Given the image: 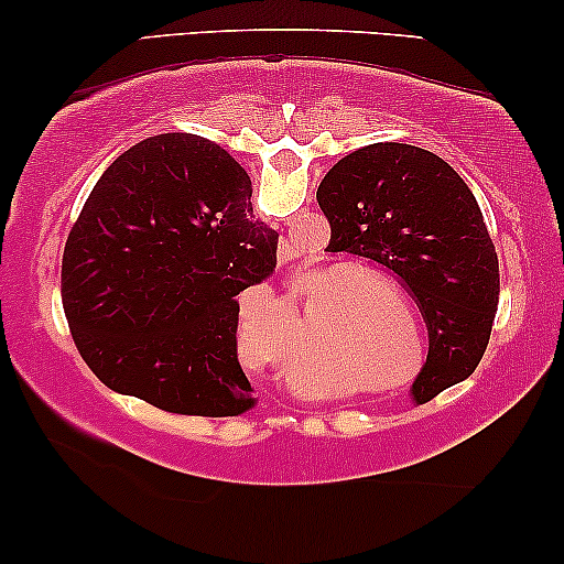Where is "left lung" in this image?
Returning a JSON list of instances; mask_svg holds the SVG:
<instances>
[{"label": "left lung", "instance_id": "8db88e82", "mask_svg": "<svg viewBox=\"0 0 564 564\" xmlns=\"http://www.w3.org/2000/svg\"><path fill=\"white\" fill-rule=\"evenodd\" d=\"M318 205L330 249L388 267L411 290L429 328L413 398L429 403L467 380L488 349L498 311V253L465 180L408 143H372L323 176Z\"/></svg>", "mask_w": 564, "mask_h": 564}]
</instances>
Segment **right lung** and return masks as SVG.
<instances>
[{
	"label": "right lung",
	"instance_id": "1",
	"mask_svg": "<svg viewBox=\"0 0 564 564\" xmlns=\"http://www.w3.org/2000/svg\"><path fill=\"white\" fill-rule=\"evenodd\" d=\"M276 267L251 180L218 143L151 135L120 153L76 218L61 264L68 330L120 395L182 415L253 405L236 295Z\"/></svg>",
	"mask_w": 564,
	"mask_h": 564
}]
</instances>
